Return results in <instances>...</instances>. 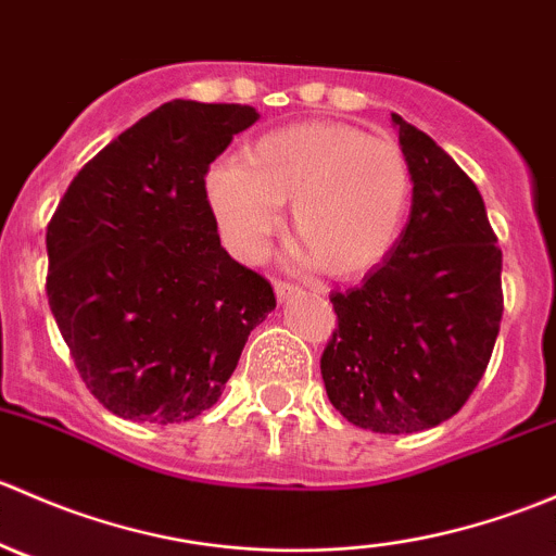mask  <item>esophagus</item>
Here are the masks:
<instances>
[{
  "mask_svg": "<svg viewBox=\"0 0 556 556\" xmlns=\"http://www.w3.org/2000/svg\"><path fill=\"white\" fill-rule=\"evenodd\" d=\"M274 293H277L279 304H285V301H290L295 293H299V288L290 282H274Z\"/></svg>",
  "mask_w": 556,
  "mask_h": 556,
  "instance_id": "1",
  "label": "esophagus"
}]
</instances>
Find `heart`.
Returning a JSON list of instances; mask_svg holds the SVG:
<instances>
[{"label": "heart", "mask_w": 556, "mask_h": 556, "mask_svg": "<svg viewBox=\"0 0 556 556\" xmlns=\"http://www.w3.org/2000/svg\"><path fill=\"white\" fill-rule=\"evenodd\" d=\"M206 201L244 261L266 250L279 210L290 237L328 277H357L390 255L406 217L412 172L395 142L344 123L277 128L206 172Z\"/></svg>", "instance_id": "1"}]
</instances>
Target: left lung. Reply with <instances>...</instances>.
<instances>
[{
  "label": "left lung",
  "mask_w": 556,
  "mask_h": 556,
  "mask_svg": "<svg viewBox=\"0 0 556 556\" xmlns=\"http://www.w3.org/2000/svg\"><path fill=\"white\" fill-rule=\"evenodd\" d=\"M412 172V212L390 255L330 295L325 392L346 422L419 433L463 408L503 317V252L479 188L425 131L392 112Z\"/></svg>",
  "instance_id": "8db88e82"
}]
</instances>
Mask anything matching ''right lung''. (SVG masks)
Wrapping results in <instances>:
<instances>
[{"instance_id": "right-lung-1", "label": "right lung", "mask_w": 556, "mask_h": 556, "mask_svg": "<svg viewBox=\"0 0 556 556\" xmlns=\"http://www.w3.org/2000/svg\"><path fill=\"white\" fill-rule=\"evenodd\" d=\"M255 106L174 99L112 139L48 226V304L91 395L131 422H188L223 395L277 299L223 250L204 174Z\"/></svg>"}]
</instances>
